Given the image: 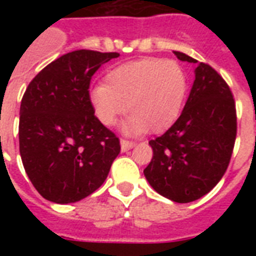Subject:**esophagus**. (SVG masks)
I'll use <instances>...</instances> for the list:
<instances>
[{
  "instance_id": "34e87169",
  "label": "esophagus",
  "mask_w": 256,
  "mask_h": 256,
  "mask_svg": "<svg viewBox=\"0 0 256 256\" xmlns=\"http://www.w3.org/2000/svg\"><path fill=\"white\" fill-rule=\"evenodd\" d=\"M136 146L134 142H130V140H120V150L122 152H128L130 148H132Z\"/></svg>"
}]
</instances>
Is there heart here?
<instances>
[{
    "instance_id": "b5f03b06",
    "label": "heart",
    "mask_w": 256,
    "mask_h": 256,
    "mask_svg": "<svg viewBox=\"0 0 256 256\" xmlns=\"http://www.w3.org/2000/svg\"><path fill=\"white\" fill-rule=\"evenodd\" d=\"M104 81L88 92L94 114L102 124L112 126L120 114L130 112L122 124L126 136L168 130L180 114L187 92L182 66L158 58L122 64L110 70Z\"/></svg>"
}]
</instances>
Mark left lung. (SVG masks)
Instances as JSON below:
<instances>
[{
	"label": "left lung",
	"mask_w": 256,
	"mask_h": 256,
	"mask_svg": "<svg viewBox=\"0 0 256 256\" xmlns=\"http://www.w3.org/2000/svg\"><path fill=\"white\" fill-rule=\"evenodd\" d=\"M194 66V84L176 122L148 142L152 160L144 170L150 186L176 203L210 192L226 172L236 136L230 88L211 66L174 52Z\"/></svg>",
	"instance_id": "8db88e82"
}]
</instances>
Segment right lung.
Masks as SVG:
<instances>
[{"mask_svg":"<svg viewBox=\"0 0 256 256\" xmlns=\"http://www.w3.org/2000/svg\"><path fill=\"white\" fill-rule=\"evenodd\" d=\"M118 53L76 50L42 69L20 108V154L30 182L50 202L86 198L108 178L120 140L94 116L90 80Z\"/></svg>","mask_w":256,"mask_h":256,"instance_id":"1","label":"right lung"}]
</instances>
